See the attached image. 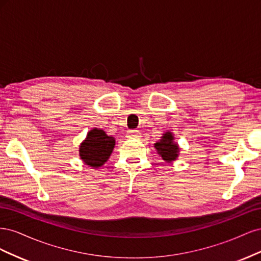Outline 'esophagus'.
Masks as SVG:
<instances>
[{"label":"esophagus","mask_w":261,"mask_h":261,"mask_svg":"<svg viewBox=\"0 0 261 261\" xmlns=\"http://www.w3.org/2000/svg\"><path fill=\"white\" fill-rule=\"evenodd\" d=\"M127 137L128 138H135V139H137V138L140 137V133L138 130H136V129L128 130L127 132Z\"/></svg>","instance_id":"esophagus-1"}]
</instances>
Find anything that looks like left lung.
I'll return each mask as SVG.
<instances>
[{
    "label": "left lung",
    "mask_w": 261,
    "mask_h": 261,
    "mask_svg": "<svg viewBox=\"0 0 261 261\" xmlns=\"http://www.w3.org/2000/svg\"><path fill=\"white\" fill-rule=\"evenodd\" d=\"M154 148L156 149V152L161 155L162 159L171 163L176 160L179 152V147L176 143H174V137L171 132H165L163 136L159 141L154 144Z\"/></svg>",
    "instance_id": "1"
}]
</instances>
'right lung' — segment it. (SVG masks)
Wrapping results in <instances>:
<instances>
[{
    "label": "right lung",
    "instance_id": "1",
    "mask_svg": "<svg viewBox=\"0 0 261 261\" xmlns=\"http://www.w3.org/2000/svg\"><path fill=\"white\" fill-rule=\"evenodd\" d=\"M114 146V137L108 136L105 130L93 128L80 146L81 159L93 169L100 168L108 161Z\"/></svg>",
    "mask_w": 261,
    "mask_h": 261
}]
</instances>
